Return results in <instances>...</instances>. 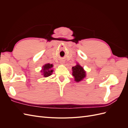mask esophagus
<instances>
[{
    "mask_svg": "<svg viewBox=\"0 0 128 128\" xmlns=\"http://www.w3.org/2000/svg\"><path fill=\"white\" fill-rule=\"evenodd\" d=\"M61 63H62V62H61Z\"/></svg>",
    "mask_w": 128,
    "mask_h": 128,
    "instance_id": "obj_1",
    "label": "esophagus"
}]
</instances>
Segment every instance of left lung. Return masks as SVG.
Listing matches in <instances>:
<instances>
[{"label":"left lung","instance_id":"1","mask_svg":"<svg viewBox=\"0 0 128 128\" xmlns=\"http://www.w3.org/2000/svg\"><path fill=\"white\" fill-rule=\"evenodd\" d=\"M72 75L74 78V80L76 82H80L83 80L86 76V72L83 67L77 63L76 65L72 67Z\"/></svg>","mask_w":128,"mask_h":128}]
</instances>
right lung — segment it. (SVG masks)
<instances>
[{
	"mask_svg": "<svg viewBox=\"0 0 128 128\" xmlns=\"http://www.w3.org/2000/svg\"><path fill=\"white\" fill-rule=\"evenodd\" d=\"M53 64H46L42 67V70H40L42 75L44 77H47L51 76L53 72Z\"/></svg>",
	"mask_w": 128,
	"mask_h": 128,
	"instance_id": "1",
	"label": "right lung"
}]
</instances>
